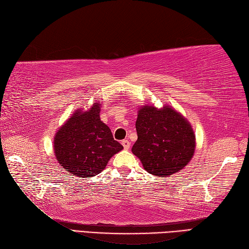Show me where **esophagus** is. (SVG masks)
Returning <instances> with one entry per match:
<instances>
[{
    "label": "esophagus",
    "mask_w": 249,
    "mask_h": 249,
    "mask_svg": "<svg viewBox=\"0 0 249 249\" xmlns=\"http://www.w3.org/2000/svg\"><path fill=\"white\" fill-rule=\"evenodd\" d=\"M122 145L124 146L125 150H128L130 147V142L128 140H123V141H122Z\"/></svg>",
    "instance_id": "1"
}]
</instances>
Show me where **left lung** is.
Returning <instances> with one entry per match:
<instances>
[{
    "mask_svg": "<svg viewBox=\"0 0 249 249\" xmlns=\"http://www.w3.org/2000/svg\"><path fill=\"white\" fill-rule=\"evenodd\" d=\"M138 139L131 152L145 170L169 177L186 167L196 150V136L188 120L170 106H141L136 121Z\"/></svg>",
    "mask_w": 249,
    "mask_h": 249,
    "instance_id": "1",
    "label": "left lung"
}]
</instances>
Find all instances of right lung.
Wrapping results in <instances>:
<instances>
[{
	"mask_svg": "<svg viewBox=\"0 0 249 249\" xmlns=\"http://www.w3.org/2000/svg\"><path fill=\"white\" fill-rule=\"evenodd\" d=\"M100 108L102 104L97 100L89 109H77L54 135L56 160L71 176H97L110 158L123 150L110 128L100 121Z\"/></svg>",
	"mask_w": 249,
	"mask_h": 249,
	"instance_id": "right-lung-1",
	"label": "right lung"
}]
</instances>
